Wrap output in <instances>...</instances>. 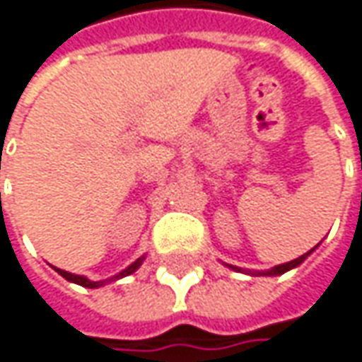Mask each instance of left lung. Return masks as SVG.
<instances>
[{
	"label": "left lung",
	"mask_w": 362,
	"mask_h": 362,
	"mask_svg": "<svg viewBox=\"0 0 362 362\" xmlns=\"http://www.w3.org/2000/svg\"><path fill=\"white\" fill-rule=\"evenodd\" d=\"M317 246H315V248H317ZM315 248H310L308 252H305L303 256H298V258H294V260H291V262H284V264H279V267H272L270 270H244V268L232 267V264H226V267L232 268V270H236V272H246V274H252V276H281V274L288 272V270H293V268H296L298 264H303L306 258L315 252Z\"/></svg>",
	"instance_id": "obj_1"
}]
</instances>
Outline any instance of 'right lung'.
Instances as JSON below:
<instances>
[{"mask_svg":"<svg viewBox=\"0 0 362 362\" xmlns=\"http://www.w3.org/2000/svg\"><path fill=\"white\" fill-rule=\"evenodd\" d=\"M144 258L146 256H140L138 260H134L130 267L124 268L122 272H118V274H114L112 279H106V281H90V279H86V276H81V274H71V272H68V270H62V268H56L57 274H62L66 281L69 282H76V284H80V286H86V288H100V286H104V284H107V282H114V281H119V279H124V276H130L132 272H136L138 268L142 267Z\"/></svg>","mask_w":362,"mask_h":362,"instance_id":"1","label":"right lung"}]
</instances>
